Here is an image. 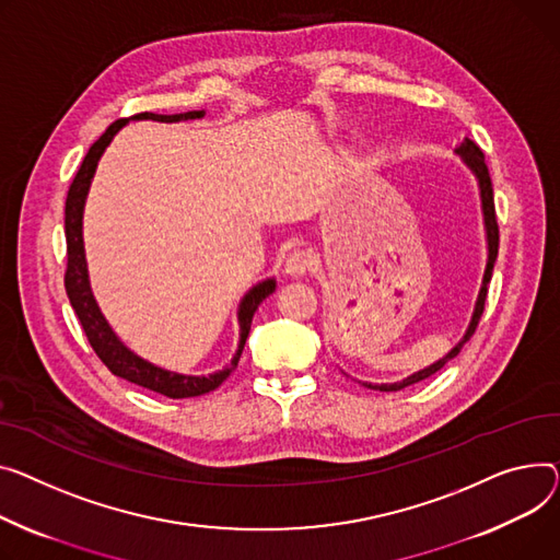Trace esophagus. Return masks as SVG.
<instances>
[{"mask_svg": "<svg viewBox=\"0 0 560 560\" xmlns=\"http://www.w3.org/2000/svg\"><path fill=\"white\" fill-rule=\"evenodd\" d=\"M311 266H313V260H311V256L306 252H292L285 258L283 270H285V275L290 279H300V277H306L311 272Z\"/></svg>", "mask_w": 560, "mask_h": 560, "instance_id": "obj_1", "label": "esophagus"}]
</instances>
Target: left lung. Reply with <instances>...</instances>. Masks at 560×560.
I'll return each instance as SVG.
<instances>
[{"instance_id": "obj_1", "label": "left lung", "mask_w": 560, "mask_h": 560, "mask_svg": "<svg viewBox=\"0 0 560 560\" xmlns=\"http://www.w3.org/2000/svg\"><path fill=\"white\" fill-rule=\"evenodd\" d=\"M455 155L462 158L464 166L472 173L475 182H477V189H479V205H481V220H483V234H487V268H483V277H481V285H479V292H477V300H475V306H472V315H470V322L464 330V335L459 338V342L445 353L443 358H439L436 362H432L430 366L425 369H419L415 371L412 376H407L402 381H396V383H362L358 381L362 387L366 389H376V392H400L409 385H415L419 381H425L430 378L432 374H436V371L453 360L462 347L472 338V332L477 328V322L483 313V302H487V285L491 283V277H493V266H495V258H498V220H495V202H493V184H491V175H489V168H487V162H483V153L479 151V145L475 141H470L468 137H464V141L455 148Z\"/></svg>"}]
</instances>
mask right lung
<instances>
[{
  "mask_svg": "<svg viewBox=\"0 0 560 560\" xmlns=\"http://www.w3.org/2000/svg\"><path fill=\"white\" fill-rule=\"evenodd\" d=\"M207 115L205 109H194V112H184V115H155V112H141V115H135L130 119H119L112 124L88 151L77 177H73L67 202H65V236H67V275H65V288L71 308L77 311L81 326L88 335V340L96 355L105 362V366L112 371V374L126 378L139 387H145L151 392L164 394L168 398H191V396H202L220 387L228 381V376L238 364V358L243 353L245 340L249 335L252 317L260 302L270 296L277 290V279L268 277L264 281L254 283L238 302L236 308V319H238V347L230 364L222 369L213 371L209 376H196V374H177V371L158 366L153 362H148L145 358L137 355L121 338L115 332V328L109 326L105 315L101 313V306L96 302V296L92 292L90 283V270H88V258H85V241H83V215H85V202L90 186L98 166V160L103 158L105 148L112 143V139L117 137V132L128 126L130 121H160V124H179V121H191V119H202Z\"/></svg>",
  "mask_w": 560,
  "mask_h": 560,
  "instance_id": "1",
  "label": "right lung"
}]
</instances>
